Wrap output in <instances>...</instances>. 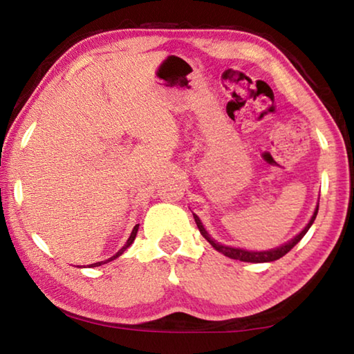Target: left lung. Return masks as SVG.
Masks as SVG:
<instances>
[{"mask_svg": "<svg viewBox=\"0 0 354 354\" xmlns=\"http://www.w3.org/2000/svg\"><path fill=\"white\" fill-rule=\"evenodd\" d=\"M317 212H319V203H317L313 217H310V220L308 221V225L304 226L295 237H292L290 241L281 243L279 247H274V248H270V250H247V248H239V247H230V245H225V243H221L218 241H215V239L211 234H209L205 225L201 223L198 215L194 214V218H195L196 226H198V230L201 232V236L205 237L206 241L212 245L214 250H217L218 253L231 257V259H236V261L261 263V262H273V261L279 259V257H283L286 253H289V251L304 237V234H306V232L309 231V227L313 226L314 220L317 217Z\"/></svg>", "mask_w": 354, "mask_h": 354, "instance_id": "8db88e82", "label": "left lung"}]
</instances>
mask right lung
<instances>
[{
  "instance_id": "1",
  "label": "right lung",
  "mask_w": 354,
  "mask_h": 354,
  "mask_svg": "<svg viewBox=\"0 0 354 354\" xmlns=\"http://www.w3.org/2000/svg\"><path fill=\"white\" fill-rule=\"evenodd\" d=\"M137 231H139V225H136L134 227H133V231H131V236L128 237V241H127V243H124L123 245V247L122 248H120L118 251H117V253L115 254H113V256H111L109 257V259H106V261H100V262H95V263H91V266H88V267H100V266H103V263H107V262H111V261H113V259H117V257H120V256H122L123 253H124V251H127L129 247H131V245H133V242H134V239H136V236H137Z\"/></svg>"
}]
</instances>
